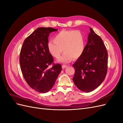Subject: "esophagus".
Wrapping results in <instances>:
<instances>
[{"mask_svg": "<svg viewBox=\"0 0 123 123\" xmlns=\"http://www.w3.org/2000/svg\"><path fill=\"white\" fill-rule=\"evenodd\" d=\"M67 67V66L66 65H62V69H65V68H66Z\"/></svg>", "mask_w": 123, "mask_h": 123, "instance_id": "34e87169", "label": "esophagus"}]
</instances>
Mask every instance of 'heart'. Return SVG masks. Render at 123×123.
<instances>
[{
	"instance_id": "b5f03b06",
	"label": "heart",
	"mask_w": 123,
	"mask_h": 123,
	"mask_svg": "<svg viewBox=\"0 0 123 123\" xmlns=\"http://www.w3.org/2000/svg\"><path fill=\"white\" fill-rule=\"evenodd\" d=\"M47 47L51 55L56 58L60 57L64 51L65 53L58 61L67 63L78 59L84 53L85 40L83 34L79 30H62L56 35L54 42L48 43Z\"/></svg>"
}]
</instances>
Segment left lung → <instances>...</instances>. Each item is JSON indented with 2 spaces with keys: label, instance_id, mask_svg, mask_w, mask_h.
Wrapping results in <instances>:
<instances>
[{
  "label": "left lung",
  "instance_id": "left-lung-1",
  "mask_svg": "<svg viewBox=\"0 0 123 123\" xmlns=\"http://www.w3.org/2000/svg\"><path fill=\"white\" fill-rule=\"evenodd\" d=\"M84 53L73 65V82L80 90L89 92L97 88L106 76L108 53L103 40L90 28Z\"/></svg>",
  "mask_w": 123,
  "mask_h": 123
}]
</instances>
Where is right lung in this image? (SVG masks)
Instances as JSON below:
<instances>
[{"instance_id": "right-lung-1", "label": "right lung", "mask_w": 123, "mask_h": 123, "mask_svg": "<svg viewBox=\"0 0 123 123\" xmlns=\"http://www.w3.org/2000/svg\"><path fill=\"white\" fill-rule=\"evenodd\" d=\"M57 31L50 27L38 28L26 38L20 50L19 63L26 82L34 90L46 93L54 86L62 71V66L53 63L48 49L50 33ZM52 64L53 67H47Z\"/></svg>"}]
</instances>
